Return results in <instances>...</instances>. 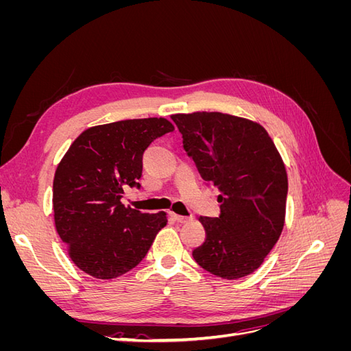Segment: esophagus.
I'll return each instance as SVG.
<instances>
[{"instance_id":"obj_1","label":"esophagus","mask_w":351,"mask_h":351,"mask_svg":"<svg viewBox=\"0 0 351 351\" xmlns=\"http://www.w3.org/2000/svg\"><path fill=\"white\" fill-rule=\"evenodd\" d=\"M169 215H171V218L177 222H182V224H184V222H189L190 221V217H183V215H178V214H174V212H169Z\"/></svg>"}]
</instances>
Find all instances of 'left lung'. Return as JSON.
<instances>
[{
    "label": "left lung",
    "instance_id": "8db88e82",
    "mask_svg": "<svg viewBox=\"0 0 351 351\" xmlns=\"http://www.w3.org/2000/svg\"><path fill=\"white\" fill-rule=\"evenodd\" d=\"M187 155L219 190V217H199L205 243L193 250L202 268L237 280L256 271L278 241L289 180L282 159L258 123L222 112L176 114Z\"/></svg>",
    "mask_w": 351,
    "mask_h": 351
}]
</instances>
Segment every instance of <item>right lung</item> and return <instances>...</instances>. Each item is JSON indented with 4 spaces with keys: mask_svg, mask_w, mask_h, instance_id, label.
I'll return each instance as SVG.
<instances>
[{
    "mask_svg": "<svg viewBox=\"0 0 351 351\" xmlns=\"http://www.w3.org/2000/svg\"><path fill=\"white\" fill-rule=\"evenodd\" d=\"M174 130L165 119L115 121L84 130L57 167L52 187L56 228L71 261L86 274L111 280L139 265L164 210L143 214L124 206V187L141 189L143 152Z\"/></svg>",
    "mask_w": 351,
    "mask_h": 351,
    "instance_id": "add662e5",
    "label": "right lung"
}]
</instances>
